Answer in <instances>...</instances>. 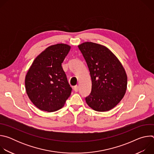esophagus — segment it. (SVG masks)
<instances>
[{
  "mask_svg": "<svg viewBox=\"0 0 154 154\" xmlns=\"http://www.w3.org/2000/svg\"><path fill=\"white\" fill-rule=\"evenodd\" d=\"M74 91L77 92L78 90H79V86L75 85V86L74 87Z\"/></svg>",
  "mask_w": 154,
  "mask_h": 154,
  "instance_id": "34e87169",
  "label": "esophagus"
}]
</instances>
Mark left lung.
Here are the masks:
<instances>
[{"label": "left lung", "mask_w": 154, "mask_h": 154, "mask_svg": "<svg viewBox=\"0 0 154 154\" xmlns=\"http://www.w3.org/2000/svg\"><path fill=\"white\" fill-rule=\"evenodd\" d=\"M88 67L92 82L86 103L97 112H107L115 107L124 97L127 76L116 56L105 46L85 42L78 46Z\"/></svg>", "instance_id": "8db88e82"}]
</instances>
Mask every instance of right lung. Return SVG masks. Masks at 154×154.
<instances>
[{"mask_svg":"<svg viewBox=\"0 0 154 154\" xmlns=\"http://www.w3.org/2000/svg\"><path fill=\"white\" fill-rule=\"evenodd\" d=\"M71 48L64 43L49 46L36 57L26 75L28 97L42 111L58 110L71 94L72 88L61 66Z\"/></svg>","mask_w":154,"mask_h":154,"instance_id":"right-lung-1","label":"right lung"}]
</instances>
